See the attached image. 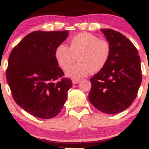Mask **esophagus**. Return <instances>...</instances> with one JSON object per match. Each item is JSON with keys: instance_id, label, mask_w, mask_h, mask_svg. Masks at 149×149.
Returning a JSON list of instances; mask_svg holds the SVG:
<instances>
[{"instance_id": "34e87169", "label": "esophagus", "mask_w": 149, "mask_h": 149, "mask_svg": "<svg viewBox=\"0 0 149 149\" xmlns=\"http://www.w3.org/2000/svg\"><path fill=\"white\" fill-rule=\"evenodd\" d=\"M80 81V80H79V79H73L72 81V83L73 84H78Z\"/></svg>"}]
</instances>
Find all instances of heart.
<instances>
[{
	"label": "heart",
	"mask_w": 149,
	"mask_h": 149,
	"mask_svg": "<svg viewBox=\"0 0 149 149\" xmlns=\"http://www.w3.org/2000/svg\"><path fill=\"white\" fill-rule=\"evenodd\" d=\"M111 53L109 42L89 33H80L69 42V47L61 44L55 49L54 56L58 65L66 70L76 61L79 63L66 71L72 78L84 77L90 72L96 73L104 68Z\"/></svg>",
	"instance_id": "obj_1"
}]
</instances>
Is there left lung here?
Wrapping results in <instances>:
<instances>
[{
    "mask_svg": "<svg viewBox=\"0 0 149 149\" xmlns=\"http://www.w3.org/2000/svg\"><path fill=\"white\" fill-rule=\"evenodd\" d=\"M101 31L110 44L111 53L104 68L90 82L89 100L97 109L116 114L130 107L142 80L138 51L129 39L111 29Z\"/></svg>",
    "mask_w": 149,
    "mask_h": 149,
    "instance_id": "1",
    "label": "left lung"
}]
</instances>
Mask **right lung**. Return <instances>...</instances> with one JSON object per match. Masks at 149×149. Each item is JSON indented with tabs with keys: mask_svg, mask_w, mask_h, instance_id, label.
<instances>
[{
	"mask_svg": "<svg viewBox=\"0 0 149 149\" xmlns=\"http://www.w3.org/2000/svg\"><path fill=\"white\" fill-rule=\"evenodd\" d=\"M68 36V31H33L10 53L6 78L12 95L22 109L35 117H55L66 102L72 82L63 78L54 52Z\"/></svg>",
	"mask_w": 149,
	"mask_h": 149,
	"instance_id": "obj_1",
	"label": "right lung"
}]
</instances>
